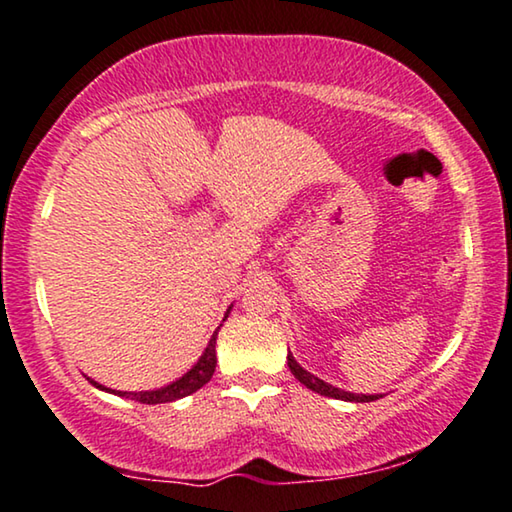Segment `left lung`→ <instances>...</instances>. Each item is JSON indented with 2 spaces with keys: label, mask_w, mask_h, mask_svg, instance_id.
Returning a JSON list of instances; mask_svg holds the SVG:
<instances>
[{
  "label": "left lung",
  "mask_w": 512,
  "mask_h": 512,
  "mask_svg": "<svg viewBox=\"0 0 512 512\" xmlns=\"http://www.w3.org/2000/svg\"><path fill=\"white\" fill-rule=\"evenodd\" d=\"M286 361H289V368H291V373L296 375V380L300 384H305L307 389L317 391V394H321V396L340 398V401H352V403H370V401H377V398H382V394H349V391H345V389H338V387H333V384L319 380L317 375L307 373V370L300 366L296 359H293L291 352H289V356H286Z\"/></svg>",
  "instance_id": "left-lung-1"
}]
</instances>
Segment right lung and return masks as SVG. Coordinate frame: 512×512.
<instances>
[{
  "mask_svg": "<svg viewBox=\"0 0 512 512\" xmlns=\"http://www.w3.org/2000/svg\"><path fill=\"white\" fill-rule=\"evenodd\" d=\"M233 310V305L228 307L226 317ZM223 317V321H226ZM216 335H219V328H216L212 338H209L205 352L198 359V363L179 377V380H174L170 384H165V387L160 389H151V391H116V389H109L104 387V384L90 380L93 387H97L100 391H107V394H116V396H123V398H132V401H139V403H146V405H158V403H172V401H179V398L184 396H191L198 391L200 387H205V384L212 380L214 375V368H216Z\"/></svg>",
  "mask_w": 512,
  "mask_h": 512,
  "instance_id": "1",
  "label": "right lung"
}]
</instances>
